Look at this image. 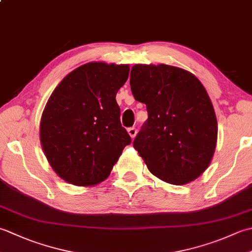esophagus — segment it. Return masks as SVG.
I'll return each instance as SVG.
<instances>
[{
	"instance_id": "1",
	"label": "esophagus",
	"mask_w": 252,
	"mask_h": 252,
	"mask_svg": "<svg viewBox=\"0 0 252 252\" xmlns=\"http://www.w3.org/2000/svg\"><path fill=\"white\" fill-rule=\"evenodd\" d=\"M127 133H129L131 138H134L136 135V129L135 127H130V129H127Z\"/></svg>"
}]
</instances>
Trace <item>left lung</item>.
I'll return each instance as SVG.
<instances>
[{
    "mask_svg": "<svg viewBox=\"0 0 252 252\" xmlns=\"http://www.w3.org/2000/svg\"><path fill=\"white\" fill-rule=\"evenodd\" d=\"M130 85L148 112L133 142L148 170L173 185L196 180L210 164L218 140L216 112L205 87L191 72L164 63L134 65Z\"/></svg>",
    "mask_w": 252,
    "mask_h": 252,
    "instance_id": "8db88e82",
    "label": "left lung"
}]
</instances>
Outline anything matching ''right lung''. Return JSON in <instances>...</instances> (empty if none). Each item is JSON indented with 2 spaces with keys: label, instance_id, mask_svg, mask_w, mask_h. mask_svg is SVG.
Masks as SVG:
<instances>
[{
  "label": "right lung",
  "instance_id": "add662e5",
  "mask_svg": "<svg viewBox=\"0 0 252 252\" xmlns=\"http://www.w3.org/2000/svg\"><path fill=\"white\" fill-rule=\"evenodd\" d=\"M129 71L122 63H84L68 73L47 100L40 122L42 149L69 184H99L131 143L116 100Z\"/></svg>",
  "mask_w": 252,
  "mask_h": 252
}]
</instances>
